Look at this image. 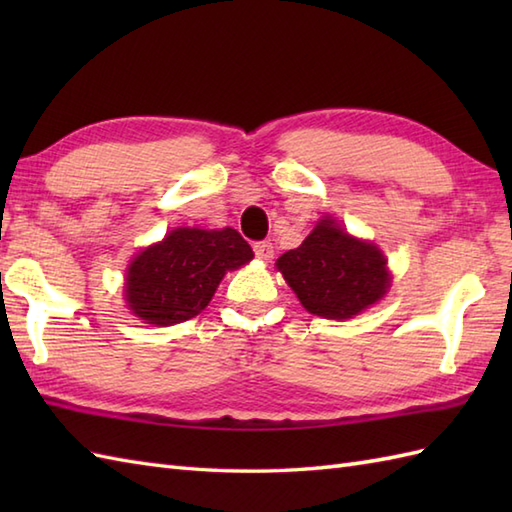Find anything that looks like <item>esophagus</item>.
<instances>
[{"label":"esophagus","instance_id":"obj_1","mask_svg":"<svg viewBox=\"0 0 512 512\" xmlns=\"http://www.w3.org/2000/svg\"><path fill=\"white\" fill-rule=\"evenodd\" d=\"M253 250L259 259H264V262H270L275 255V246L270 242H257V244H253Z\"/></svg>","mask_w":512,"mask_h":512}]
</instances>
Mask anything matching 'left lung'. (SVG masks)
<instances>
[{
  "mask_svg": "<svg viewBox=\"0 0 512 512\" xmlns=\"http://www.w3.org/2000/svg\"><path fill=\"white\" fill-rule=\"evenodd\" d=\"M277 270L301 306L323 319H352L387 295L391 275L380 248L352 237L325 215L299 248L277 259Z\"/></svg>",
  "mask_w": 512,
  "mask_h": 512,
  "instance_id": "1",
  "label": "left lung"
}]
</instances>
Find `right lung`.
<instances>
[{
	"mask_svg": "<svg viewBox=\"0 0 512 512\" xmlns=\"http://www.w3.org/2000/svg\"><path fill=\"white\" fill-rule=\"evenodd\" d=\"M253 248L235 228L180 226L140 250L125 275V301L138 319L176 325L193 319L213 299L228 270L248 264Z\"/></svg>",
	"mask_w": 512,
	"mask_h": 512,
	"instance_id": "right-lung-1",
	"label": "right lung"
}]
</instances>
